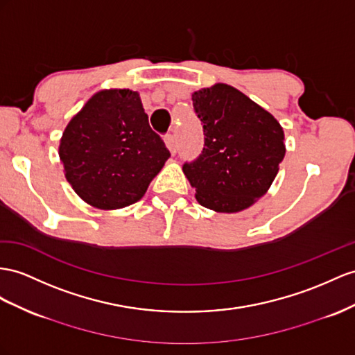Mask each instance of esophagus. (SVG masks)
Here are the masks:
<instances>
[{"instance_id": "obj_1", "label": "esophagus", "mask_w": 355, "mask_h": 355, "mask_svg": "<svg viewBox=\"0 0 355 355\" xmlns=\"http://www.w3.org/2000/svg\"><path fill=\"white\" fill-rule=\"evenodd\" d=\"M165 144L166 147L169 148L171 154H175L177 148H178V141H177V136L175 135H168L165 138Z\"/></svg>"}]
</instances>
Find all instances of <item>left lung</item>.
<instances>
[{
	"instance_id": "left-lung-1",
	"label": "left lung",
	"mask_w": 355,
	"mask_h": 355,
	"mask_svg": "<svg viewBox=\"0 0 355 355\" xmlns=\"http://www.w3.org/2000/svg\"><path fill=\"white\" fill-rule=\"evenodd\" d=\"M204 132V148L183 171L198 202L235 213L264 195L285 156L284 130L266 109L226 84L192 96Z\"/></svg>"
}]
</instances>
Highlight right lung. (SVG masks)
Wrapping results in <instances>:
<instances>
[{"label":"right lung","instance_id":"right-lung-1","mask_svg":"<svg viewBox=\"0 0 355 355\" xmlns=\"http://www.w3.org/2000/svg\"><path fill=\"white\" fill-rule=\"evenodd\" d=\"M169 156L150 127L139 94L130 89L91 97L60 144L67 181L85 202L102 210L139 201Z\"/></svg>","mask_w":355,"mask_h":355}]
</instances>
